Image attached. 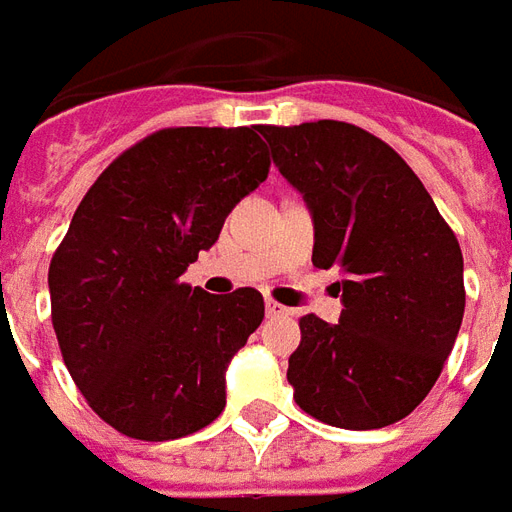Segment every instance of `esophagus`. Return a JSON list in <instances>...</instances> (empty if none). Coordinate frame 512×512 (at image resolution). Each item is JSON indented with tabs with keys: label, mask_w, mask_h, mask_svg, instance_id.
Instances as JSON below:
<instances>
[{
	"label": "esophagus",
	"mask_w": 512,
	"mask_h": 512,
	"mask_svg": "<svg viewBox=\"0 0 512 512\" xmlns=\"http://www.w3.org/2000/svg\"><path fill=\"white\" fill-rule=\"evenodd\" d=\"M266 315L268 318H285V315H290V310L288 307H282L279 301L266 299Z\"/></svg>",
	"instance_id": "1"
}]
</instances>
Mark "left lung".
<instances>
[{
	"instance_id": "1",
	"label": "left lung",
	"mask_w": 512,
	"mask_h": 512,
	"mask_svg": "<svg viewBox=\"0 0 512 512\" xmlns=\"http://www.w3.org/2000/svg\"><path fill=\"white\" fill-rule=\"evenodd\" d=\"M260 134L310 208L312 263L343 274L340 323L299 321L293 397L334 428H386L425 400L455 345L466 307L458 238L414 169L365 128L318 120Z\"/></svg>"
}]
</instances>
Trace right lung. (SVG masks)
I'll return each instance as SVG.
<instances>
[{"instance_id": "obj_1", "label": "right lung", "mask_w": 512, "mask_h": 512, "mask_svg": "<svg viewBox=\"0 0 512 512\" xmlns=\"http://www.w3.org/2000/svg\"><path fill=\"white\" fill-rule=\"evenodd\" d=\"M260 126L161 128L98 175L49 266L51 323L98 417L169 441L224 411V370L266 307L255 288L211 296L180 274L268 178Z\"/></svg>"}]
</instances>
